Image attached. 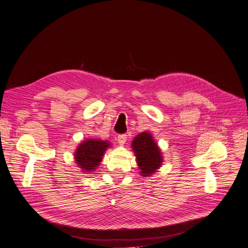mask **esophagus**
<instances>
[{
	"mask_svg": "<svg viewBox=\"0 0 248 248\" xmlns=\"http://www.w3.org/2000/svg\"><path fill=\"white\" fill-rule=\"evenodd\" d=\"M117 140H118V142L120 145H124L126 140H127V136H126V134H119Z\"/></svg>",
	"mask_w": 248,
	"mask_h": 248,
	"instance_id": "34e87169",
	"label": "esophagus"
}]
</instances>
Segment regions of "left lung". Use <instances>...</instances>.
I'll return each mask as SVG.
<instances>
[{"instance_id":"left-lung-1","label":"left lung","mask_w":248,"mask_h":248,"mask_svg":"<svg viewBox=\"0 0 248 248\" xmlns=\"http://www.w3.org/2000/svg\"><path fill=\"white\" fill-rule=\"evenodd\" d=\"M137 157L140 172L142 177H150L162 164V154L151 133L141 132L134 138L131 144Z\"/></svg>"}]
</instances>
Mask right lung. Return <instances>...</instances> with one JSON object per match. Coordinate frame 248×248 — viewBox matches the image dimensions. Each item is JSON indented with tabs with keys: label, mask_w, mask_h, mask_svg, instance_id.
Returning <instances> with one entry per match:
<instances>
[{
	"label": "right lung",
	"mask_w": 248,
	"mask_h": 248,
	"mask_svg": "<svg viewBox=\"0 0 248 248\" xmlns=\"http://www.w3.org/2000/svg\"><path fill=\"white\" fill-rule=\"evenodd\" d=\"M110 144L102 140H86L78 145L74 159L82 171H93L99 166L102 157Z\"/></svg>",
	"instance_id": "obj_1"
}]
</instances>
